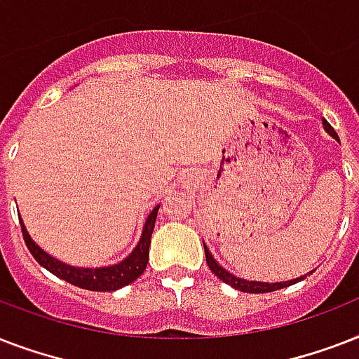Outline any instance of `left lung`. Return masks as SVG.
<instances>
[{
	"label": "left lung",
	"instance_id": "obj_1",
	"mask_svg": "<svg viewBox=\"0 0 359 359\" xmlns=\"http://www.w3.org/2000/svg\"><path fill=\"white\" fill-rule=\"evenodd\" d=\"M323 126L324 130L328 132L334 140L339 141V137H337V134H335V130L330 126V123L326 119H323ZM203 245H205V257H207V264L208 268L212 270L214 276H218L224 283L231 285L233 289L236 290H242V292H251V294H261V292H272V290H279V289H285V287H289V285H294L298 283V281H302V279H306L307 276H311V272L304 273V276H300V278H294V279H289V281H276V283H268V281H250V279H244V278H238V276H235V273H231L229 270H225L222 264H219L216 259H214V255L210 253V250L207 248V244L203 242Z\"/></svg>",
	"mask_w": 359,
	"mask_h": 359
}]
</instances>
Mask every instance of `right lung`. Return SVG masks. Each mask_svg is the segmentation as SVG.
Returning a JSON list of instances; mask_svg holds the SVG:
<instances>
[{
	"instance_id": "add662e5",
	"label": "right lung",
	"mask_w": 359,
	"mask_h": 359,
	"mask_svg": "<svg viewBox=\"0 0 359 359\" xmlns=\"http://www.w3.org/2000/svg\"><path fill=\"white\" fill-rule=\"evenodd\" d=\"M158 208L160 205L152 208L149 216H147L145 224H143V231H141L140 242L135 244V248L130 251L128 257H124L123 261L117 264H109V266H97V268H86V266H72L67 262L59 261L55 257L42 250L41 245L36 244L35 240L31 238L27 229H25L24 219L20 218V225H22V235H24L25 245L31 251V255L35 257V261L44 266L48 272H52L53 276L65 279L67 283H72L80 289L87 290H98V292H106V290H119L132 281L140 278L141 273L145 272L147 262H149V245H151V236L154 231V224H156Z\"/></svg>"
}]
</instances>
